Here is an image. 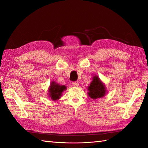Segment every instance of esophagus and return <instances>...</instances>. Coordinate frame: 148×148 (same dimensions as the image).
<instances>
[{"instance_id": "1", "label": "esophagus", "mask_w": 148, "mask_h": 148, "mask_svg": "<svg viewBox=\"0 0 148 148\" xmlns=\"http://www.w3.org/2000/svg\"><path fill=\"white\" fill-rule=\"evenodd\" d=\"M72 85H73L74 86L77 87V86H79V83H78L77 81H74V82L72 83Z\"/></svg>"}]
</instances>
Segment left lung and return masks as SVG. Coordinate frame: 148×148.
Masks as SVG:
<instances>
[{"label": "left lung", "instance_id": "left-lung-1", "mask_svg": "<svg viewBox=\"0 0 148 148\" xmlns=\"http://www.w3.org/2000/svg\"><path fill=\"white\" fill-rule=\"evenodd\" d=\"M88 90L89 97L93 99L102 98L106 94L105 85L97 76L93 77L90 85L88 87Z\"/></svg>", "mask_w": 148, "mask_h": 148}]
</instances>
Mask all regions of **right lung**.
Returning a JSON list of instances; mask_svg holds the SVG:
<instances>
[{
	"mask_svg": "<svg viewBox=\"0 0 148 148\" xmlns=\"http://www.w3.org/2000/svg\"><path fill=\"white\" fill-rule=\"evenodd\" d=\"M65 85H60L59 84L56 83L55 81H52L49 87V97L53 100H56L60 98L62 93L66 90Z\"/></svg>",
	"mask_w": 148,
	"mask_h": 148,
	"instance_id": "add662e5",
	"label": "right lung"
}]
</instances>
